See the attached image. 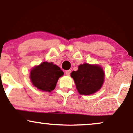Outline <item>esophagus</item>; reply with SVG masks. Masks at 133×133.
Masks as SVG:
<instances>
[{
  "label": "esophagus",
  "mask_w": 133,
  "mask_h": 133,
  "mask_svg": "<svg viewBox=\"0 0 133 133\" xmlns=\"http://www.w3.org/2000/svg\"><path fill=\"white\" fill-rule=\"evenodd\" d=\"M70 72H71V71H70V70H67V71L65 72V75H68V76H70Z\"/></svg>",
  "instance_id": "34e87169"
}]
</instances>
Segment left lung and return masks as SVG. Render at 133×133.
<instances>
[{
	"label": "left lung",
	"instance_id": "left-lung-1",
	"mask_svg": "<svg viewBox=\"0 0 133 133\" xmlns=\"http://www.w3.org/2000/svg\"><path fill=\"white\" fill-rule=\"evenodd\" d=\"M70 76L80 95H90L101 88L105 73L99 65L84 63L78 65L77 71L72 72Z\"/></svg>",
	"mask_w": 133,
	"mask_h": 133
}]
</instances>
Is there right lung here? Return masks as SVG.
Listing matches in <instances>:
<instances>
[{
    "instance_id": "1",
    "label": "right lung",
    "mask_w": 133,
    "mask_h": 133,
    "mask_svg": "<svg viewBox=\"0 0 133 133\" xmlns=\"http://www.w3.org/2000/svg\"><path fill=\"white\" fill-rule=\"evenodd\" d=\"M63 74L59 67L45 61L32 69L30 79L34 86L39 90L51 92L56 87L59 78Z\"/></svg>"
}]
</instances>
